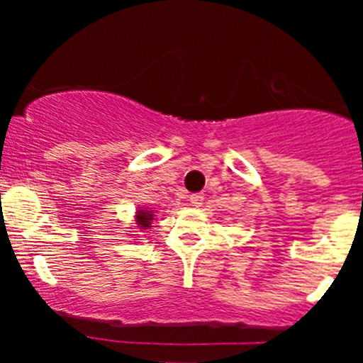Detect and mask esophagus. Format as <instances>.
Masks as SVG:
<instances>
[{
    "label": "esophagus",
    "instance_id": "1",
    "mask_svg": "<svg viewBox=\"0 0 363 363\" xmlns=\"http://www.w3.org/2000/svg\"><path fill=\"white\" fill-rule=\"evenodd\" d=\"M203 199H205V194H201V193H194V194L189 196V201H191V205H193V206H201Z\"/></svg>",
    "mask_w": 363,
    "mask_h": 363
}]
</instances>
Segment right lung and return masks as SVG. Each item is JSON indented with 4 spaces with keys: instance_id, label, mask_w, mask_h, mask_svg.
<instances>
[{
    "instance_id": "add662e5",
    "label": "right lung",
    "mask_w": 363,
    "mask_h": 363,
    "mask_svg": "<svg viewBox=\"0 0 363 363\" xmlns=\"http://www.w3.org/2000/svg\"><path fill=\"white\" fill-rule=\"evenodd\" d=\"M153 220V215L152 211H145V210H140L138 215H136V223H138V227L143 230V228H148L150 223H152Z\"/></svg>"
}]
</instances>
